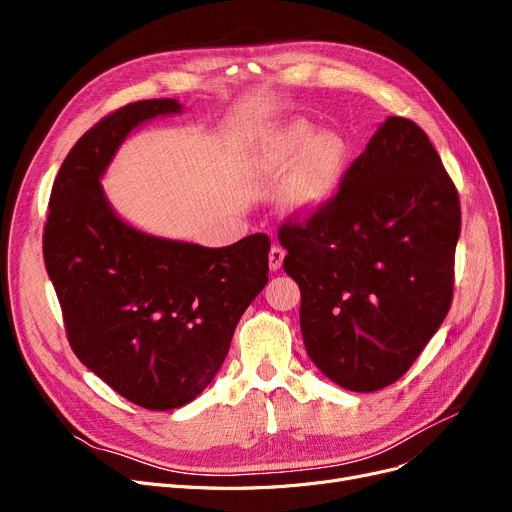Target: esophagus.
<instances>
[{
	"mask_svg": "<svg viewBox=\"0 0 512 512\" xmlns=\"http://www.w3.org/2000/svg\"><path fill=\"white\" fill-rule=\"evenodd\" d=\"M284 257H286V251H284L280 245H274V247L270 249V270H272V272L280 270L282 263H284Z\"/></svg>",
	"mask_w": 512,
	"mask_h": 512,
	"instance_id": "obj_1",
	"label": "esophagus"
}]
</instances>
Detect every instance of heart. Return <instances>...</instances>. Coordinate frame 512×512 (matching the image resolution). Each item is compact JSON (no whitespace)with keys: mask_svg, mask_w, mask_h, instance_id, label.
Instances as JSON below:
<instances>
[{"mask_svg":"<svg viewBox=\"0 0 512 512\" xmlns=\"http://www.w3.org/2000/svg\"><path fill=\"white\" fill-rule=\"evenodd\" d=\"M263 157L278 170H286L299 161L284 201L288 211L309 215L324 207L338 191L346 170L348 147L334 132L317 134L307 120H292L267 137Z\"/></svg>","mask_w":512,"mask_h":512,"instance_id":"heart-1","label":"heart"}]
</instances>
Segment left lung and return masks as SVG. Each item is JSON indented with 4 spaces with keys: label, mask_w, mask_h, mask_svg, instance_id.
Segmentation results:
<instances>
[{
    "label": "left lung",
    "mask_w": 512,
    "mask_h": 512,
    "mask_svg": "<svg viewBox=\"0 0 512 512\" xmlns=\"http://www.w3.org/2000/svg\"><path fill=\"white\" fill-rule=\"evenodd\" d=\"M461 201L438 151L390 116L315 213L280 226L311 361L346 390L394 384L450 309Z\"/></svg>",
    "instance_id": "1"
}]
</instances>
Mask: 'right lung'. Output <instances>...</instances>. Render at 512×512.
Segmentation results:
<instances>
[{
    "mask_svg": "<svg viewBox=\"0 0 512 512\" xmlns=\"http://www.w3.org/2000/svg\"><path fill=\"white\" fill-rule=\"evenodd\" d=\"M180 107L176 99L134 101L89 128L53 180L43 230L74 355L151 411L178 409L207 388L270 272L265 234L207 249L134 230L107 205L99 176L120 143Z\"/></svg>",
    "mask_w": 512,
    "mask_h": 512,
    "instance_id": "obj_1",
    "label": "right lung"
}]
</instances>
